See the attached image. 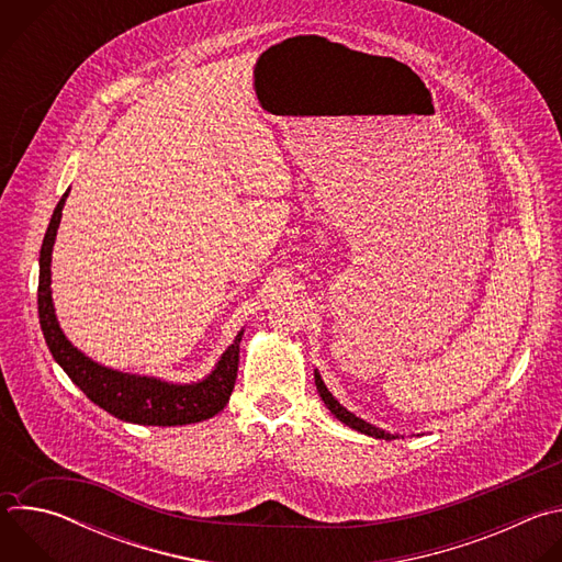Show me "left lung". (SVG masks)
<instances>
[{
    "mask_svg": "<svg viewBox=\"0 0 562 562\" xmlns=\"http://www.w3.org/2000/svg\"><path fill=\"white\" fill-rule=\"evenodd\" d=\"M315 386H317V393H319V397L325 400V405H327V409L340 420V423H345L347 427H351V429H356V431H360V434H367V436H373V438H380V440H393V438H397L395 434H389V431H382V429H378V427H373V425H369V423H364L362 418H358V416H353L351 412H347L338 400L331 395V391L325 386V382H323V378H319V373L315 371Z\"/></svg>",
    "mask_w": 562,
    "mask_h": 562,
    "instance_id": "8db88e82",
    "label": "left lung"
}]
</instances>
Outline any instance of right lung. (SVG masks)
<instances>
[{
    "label": "right lung",
    "mask_w": 562,
    "mask_h": 562,
    "mask_svg": "<svg viewBox=\"0 0 562 562\" xmlns=\"http://www.w3.org/2000/svg\"><path fill=\"white\" fill-rule=\"evenodd\" d=\"M68 198V191L57 202L50 224L44 235V245L40 251V286H37V308L40 325L46 338V345L55 362L66 371V375L87 393L91 403L109 412L111 416L135 423V425H155V427H176L202 423L220 414L233 391L239 362V340L245 329L239 331L233 345L222 353L215 369L200 382L193 384H173L148 375L122 373L109 367H102L77 351L70 340L59 329L55 317L53 295H50V254L55 245L57 226L61 220V209Z\"/></svg>",
    "instance_id": "obj_1"
}]
</instances>
